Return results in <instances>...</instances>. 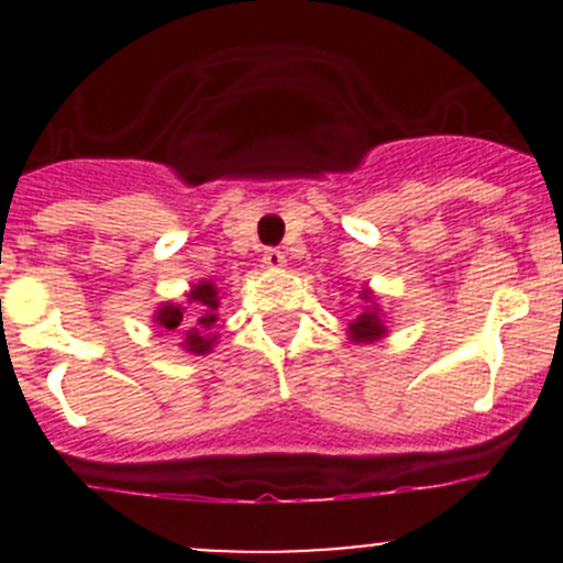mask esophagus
<instances>
[{
  "label": "esophagus",
  "instance_id": "obj_1",
  "mask_svg": "<svg viewBox=\"0 0 563 563\" xmlns=\"http://www.w3.org/2000/svg\"><path fill=\"white\" fill-rule=\"evenodd\" d=\"M264 266H269V269H283V266H286V255L277 247L264 250Z\"/></svg>",
  "mask_w": 563,
  "mask_h": 563
}]
</instances>
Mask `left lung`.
Instances as JSON below:
<instances>
[{"mask_svg":"<svg viewBox=\"0 0 563 563\" xmlns=\"http://www.w3.org/2000/svg\"><path fill=\"white\" fill-rule=\"evenodd\" d=\"M360 297L365 299L367 308L349 323V334L354 343H376V340H382L384 334H387L382 310H378V305L373 302V294L367 291V288L360 294Z\"/></svg>","mask_w":563,"mask_h":563,"instance_id":"1","label":"left lung"}]
</instances>
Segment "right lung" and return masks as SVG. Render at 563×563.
I'll use <instances>...</instances> for the list:
<instances>
[{
  "label": "right lung",
  "mask_w": 563,
  "mask_h": 563,
  "mask_svg": "<svg viewBox=\"0 0 563 563\" xmlns=\"http://www.w3.org/2000/svg\"><path fill=\"white\" fill-rule=\"evenodd\" d=\"M218 288H214V283L201 280L187 291V308L185 305L163 302L161 310L155 313V323H161L168 332L179 334L181 349L196 356H203L212 351L214 340H218V334H209L214 321H218Z\"/></svg>",
  "instance_id": "right-lung-1"
}]
</instances>
